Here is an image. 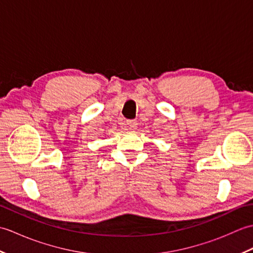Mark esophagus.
<instances>
[{
	"label": "esophagus",
	"instance_id": "34e87169",
	"mask_svg": "<svg viewBox=\"0 0 253 253\" xmlns=\"http://www.w3.org/2000/svg\"><path fill=\"white\" fill-rule=\"evenodd\" d=\"M125 125H127L128 129H133V128H136L137 126V122L135 120H127L125 122Z\"/></svg>",
	"mask_w": 253,
	"mask_h": 253
}]
</instances>
